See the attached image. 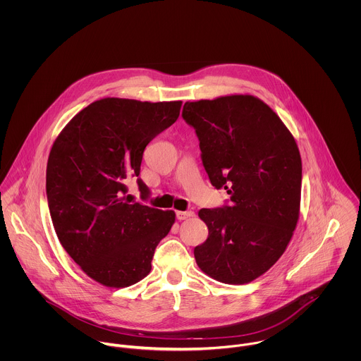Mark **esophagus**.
Instances as JSON below:
<instances>
[{"instance_id": "1", "label": "esophagus", "mask_w": 361, "mask_h": 361, "mask_svg": "<svg viewBox=\"0 0 361 361\" xmlns=\"http://www.w3.org/2000/svg\"><path fill=\"white\" fill-rule=\"evenodd\" d=\"M195 212L193 211H176V218L179 221H183V219H188L190 216H193Z\"/></svg>"}]
</instances>
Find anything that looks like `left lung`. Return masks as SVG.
Returning a JSON list of instances; mask_svg holds the SVG:
<instances>
[{"label":"left lung","mask_w":361,"mask_h":361,"mask_svg":"<svg viewBox=\"0 0 361 361\" xmlns=\"http://www.w3.org/2000/svg\"><path fill=\"white\" fill-rule=\"evenodd\" d=\"M182 116L199 137L215 189L231 203L202 208L206 242L195 247L208 276L242 285L267 272L292 239L299 219L302 158L279 116L253 96L185 103Z\"/></svg>","instance_id":"obj_1"}]
</instances>
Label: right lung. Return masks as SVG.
I'll list each match as a JSON object with an SVG mask.
<instances>
[{
	"label": "right lung",
	"instance_id": "obj_1",
	"mask_svg": "<svg viewBox=\"0 0 361 361\" xmlns=\"http://www.w3.org/2000/svg\"><path fill=\"white\" fill-rule=\"evenodd\" d=\"M180 106L103 99L76 114L52 145L46 192L54 229L66 253L104 286L142 281L175 222L173 211L129 204L125 182L140 175L146 146L178 119ZM137 186L149 199L140 178Z\"/></svg>",
	"mask_w": 361,
	"mask_h": 361
}]
</instances>
